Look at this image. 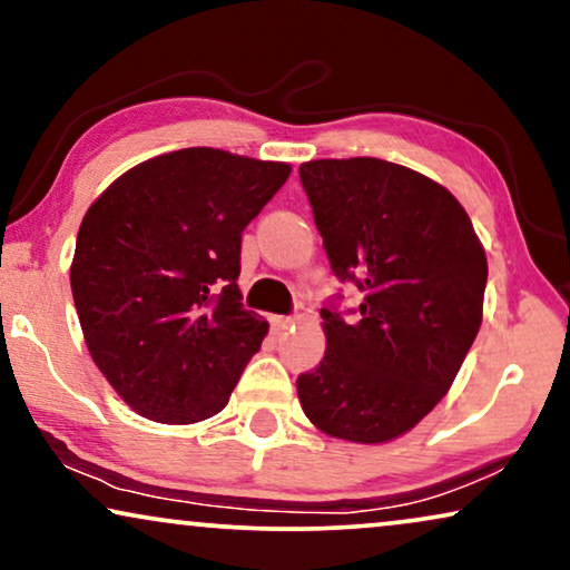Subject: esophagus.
<instances>
[{"instance_id":"1","label":"esophagus","mask_w":570,"mask_h":570,"mask_svg":"<svg viewBox=\"0 0 570 570\" xmlns=\"http://www.w3.org/2000/svg\"><path fill=\"white\" fill-rule=\"evenodd\" d=\"M269 324H272V332H275V334H285L295 324V318H291V316H272Z\"/></svg>"}]
</instances>
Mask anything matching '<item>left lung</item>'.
Returning <instances> with one entry per match:
<instances>
[{
	"label": "left lung",
	"instance_id": "8db88e82",
	"mask_svg": "<svg viewBox=\"0 0 570 570\" xmlns=\"http://www.w3.org/2000/svg\"><path fill=\"white\" fill-rule=\"evenodd\" d=\"M301 181L334 275L363 291L355 322L322 308L326 353L298 376L332 439L386 443L443 400L482 324L488 259L446 186L379 158L308 160Z\"/></svg>",
	"mask_w": 570,
	"mask_h": 570
}]
</instances>
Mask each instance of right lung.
Listing matches in <instances>:
<instances>
[{
    "label": "right lung",
    "instance_id": "obj_1",
    "mask_svg": "<svg viewBox=\"0 0 570 570\" xmlns=\"http://www.w3.org/2000/svg\"><path fill=\"white\" fill-rule=\"evenodd\" d=\"M287 163L186 147L121 174L92 202L69 267L85 345L147 420L220 412L269 324L240 303V233Z\"/></svg>",
    "mask_w": 570,
    "mask_h": 570
}]
</instances>
